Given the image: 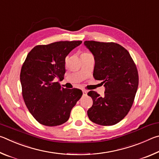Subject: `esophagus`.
Masks as SVG:
<instances>
[{"label":"esophagus","instance_id":"1","mask_svg":"<svg viewBox=\"0 0 159 159\" xmlns=\"http://www.w3.org/2000/svg\"><path fill=\"white\" fill-rule=\"evenodd\" d=\"M87 93H88V92H87V91H86V90H83V96H86V95H87Z\"/></svg>","mask_w":159,"mask_h":159}]
</instances>
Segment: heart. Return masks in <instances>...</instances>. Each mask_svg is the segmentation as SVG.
<instances>
[{
  "label": "heart",
  "mask_w": 159,
  "mask_h": 159,
  "mask_svg": "<svg viewBox=\"0 0 159 159\" xmlns=\"http://www.w3.org/2000/svg\"><path fill=\"white\" fill-rule=\"evenodd\" d=\"M90 53H89V52H83L81 55H90Z\"/></svg>",
  "instance_id": "b5f03b06"
}]
</instances>
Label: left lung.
<instances>
[{
    "label": "left lung",
    "instance_id": "obj_1",
    "mask_svg": "<svg viewBox=\"0 0 159 159\" xmlns=\"http://www.w3.org/2000/svg\"><path fill=\"white\" fill-rule=\"evenodd\" d=\"M84 44L95 58L93 76L105 87L103 97L95 91L88 92L93 101L88 118L96 124L115 125L133 105L139 84L138 69L128 51L119 44L94 41Z\"/></svg>",
    "mask_w": 159,
    "mask_h": 159
}]
</instances>
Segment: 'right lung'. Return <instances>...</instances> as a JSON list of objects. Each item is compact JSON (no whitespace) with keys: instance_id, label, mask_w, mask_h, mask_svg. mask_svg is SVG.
I'll use <instances>...</instances> for the list:
<instances>
[{"instance_id":"obj_1","label":"right lung","mask_w":159,"mask_h":159,"mask_svg":"<svg viewBox=\"0 0 159 159\" xmlns=\"http://www.w3.org/2000/svg\"><path fill=\"white\" fill-rule=\"evenodd\" d=\"M81 41L39 45L29 52L21 66L20 81L24 101L38 122L57 126L68 120L83 95L81 90L61 88L56 79H64L65 58Z\"/></svg>"}]
</instances>
